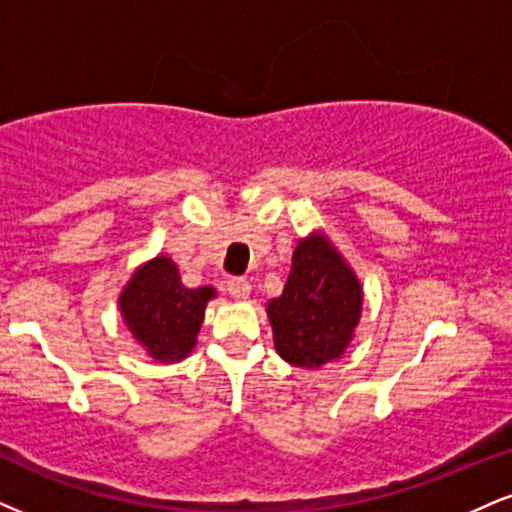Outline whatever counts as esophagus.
I'll use <instances>...</instances> for the list:
<instances>
[{
  "label": "esophagus",
  "mask_w": 512,
  "mask_h": 512,
  "mask_svg": "<svg viewBox=\"0 0 512 512\" xmlns=\"http://www.w3.org/2000/svg\"><path fill=\"white\" fill-rule=\"evenodd\" d=\"M226 291H229L231 298L248 300L252 286H250V281H245V279H231L229 283H226Z\"/></svg>",
  "instance_id": "esophagus-1"
}]
</instances>
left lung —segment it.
<instances>
[{
    "label": "left lung",
    "instance_id": "8db88e82",
    "mask_svg": "<svg viewBox=\"0 0 512 512\" xmlns=\"http://www.w3.org/2000/svg\"><path fill=\"white\" fill-rule=\"evenodd\" d=\"M362 300V283L331 238H300L283 293L267 303L276 353L300 369L338 360L355 338Z\"/></svg>",
    "mask_w": 512,
    "mask_h": 512
}]
</instances>
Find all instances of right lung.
<instances>
[{
	"instance_id": "right-lung-1",
	"label": "right lung",
	"mask_w": 512,
	"mask_h": 512,
	"mask_svg": "<svg viewBox=\"0 0 512 512\" xmlns=\"http://www.w3.org/2000/svg\"><path fill=\"white\" fill-rule=\"evenodd\" d=\"M212 298H217L212 286H183L176 262L157 255L140 264L126 281L119 293V312L152 360L174 365L193 353Z\"/></svg>"
}]
</instances>
